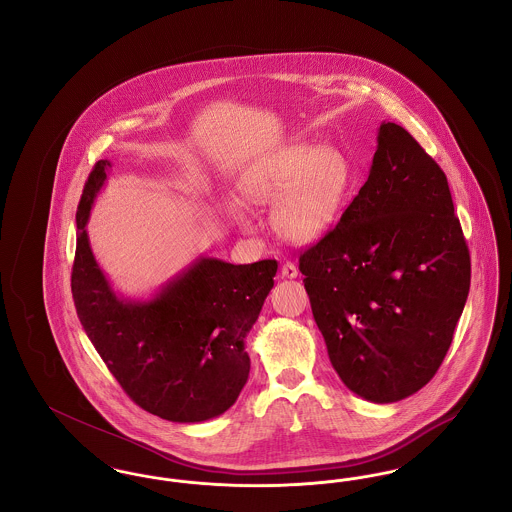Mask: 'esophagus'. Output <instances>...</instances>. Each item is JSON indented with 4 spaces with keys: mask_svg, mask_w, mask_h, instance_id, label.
<instances>
[{
    "mask_svg": "<svg viewBox=\"0 0 512 512\" xmlns=\"http://www.w3.org/2000/svg\"><path fill=\"white\" fill-rule=\"evenodd\" d=\"M280 272H282L284 278H290V280L297 278V274H299V270H297V267H295L293 263H284L282 268H280Z\"/></svg>",
    "mask_w": 512,
    "mask_h": 512,
    "instance_id": "esophagus-1",
    "label": "esophagus"
}]
</instances>
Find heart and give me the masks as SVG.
Instances as JSON below:
<instances>
[{"label": "heart", "instance_id": "heart-1", "mask_svg": "<svg viewBox=\"0 0 512 512\" xmlns=\"http://www.w3.org/2000/svg\"><path fill=\"white\" fill-rule=\"evenodd\" d=\"M353 186V167L340 147L295 142L244 172L240 190L257 207L272 209L274 232L290 244H313L336 224ZM245 232L253 222L236 213Z\"/></svg>", "mask_w": 512, "mask_h": 512}]
</instances>
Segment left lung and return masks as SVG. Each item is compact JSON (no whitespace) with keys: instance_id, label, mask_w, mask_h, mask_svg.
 Returning <instances> with one entry per match:
<instances>
[{"instance_id":"left-lung-1","label":"left lung","mask_w":512,"mask_h":512,"mask_svg":"<svg viewBox=\"0 0 512 512\" xmlns=\"http://www.w3.org/2000/svg\"><path fill=\"white\" fill-rule=\"evenodd\" d=\"M299 270L349 390L395 403L434 378L463 315L470 255L445 174L403 126L380 124L365 186Z\"/></svg>"}]
</instances>
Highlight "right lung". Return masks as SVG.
<instances>
[{
  "mask_svg": "<svg viewBox=\"0 0 512 512\" xmlns=\"http://www.w3.org/2000/svg\"><path fill=\"white\" fill-rule=\"evenodd\" d=\"M111 161L90 172L76 211V315L122 390L147 413L194 424L228 411L249 376L245 338L278 263L232 265L199 255L147 299L124 297L94 257L86 224Z\"/></svg>",
  "mask_w": 512,
  "mask_h": 512,
  "instance_id": "add662e5",
  "label": "right lung"
}]
</instances>
